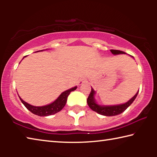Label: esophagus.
<instances>
[{"instance_id":"34e87169","label":"esophagus","mask_w":157,"mask_h":157,"mask_svg":"<svg viewBox=\"0 0 157 157\" xmlns=\"http://www.w3.org/2000/svg\"><path fill=\"white\" fill-rule=\"evenodd\" d=\"M86 79H85V78H82V79H80L79 80V84H84V82H86Z\"/></svg>"}]
</instances>
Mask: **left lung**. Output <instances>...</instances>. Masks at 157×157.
<instances>
[{"label":"left lung","instance_id":"1","mask_svg":"<svg viewBox=\"0 0 157 157\" xmlns=\"http://www.w3.org/2000/svg\"><path fill=\"white\" fill-rule=\"evenodd\" d=\"M111 52L114 55H121V54H126L125 52L123 51H121V50H111ZM132 57V56H131ZM134 58V57H132ZM139 91L134 97H132L131 99L127 101V102L123 103V104L120 105H99L95 100V91L94 89L91 87V91L90 93L88 98H87V103H88L89 107L93 111H95L98 113L100 114V115H103L105 116H113L118 115L123 113V111H125L127 108H128L132 103L134 102V100L136 99L138 94H139Z\"/></svg>","mask_w":157,"mask_h":157}]
</instances>
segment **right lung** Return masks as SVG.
<instances>
[{
    "instance_id": "obj_1",
    "label": "right lung",
    "mask_w": 157,
    "mask_h": 157,
    "mask_svg": "<svg viewBox=\"0 0 157 157\" xmlns=\"http://www.w3.org/2000/svg\"><path fill=\"white\" fill-rule=\"evenodd\" d=\"M43 50H41V51H43ZM25 57L26 56H25L24 57ZM24 57L23 58V59H24ZM76 89H77V86H75L70 89L66 90V91L62 92V94L59 95V96L58 97L57 99L54 101V102H52V103H50V104H48V105L41 106V107L31 105L30 104H28V102H25L24 100L21 99L19 95H18V97H19L21 102H22L23 104L24 105L25 107L27 108L29 111H31L33 113L39 116H48L57 113V112H59V111L62 110L66 105L69 94H71V91H75Z\"/></svg>"
}]
</instances>
